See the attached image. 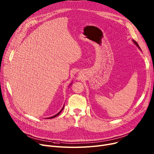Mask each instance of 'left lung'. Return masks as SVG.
Segmentation results:
<instances>
[{"mask_svg":"<svg viewBox=\"0 0 154 154\" xmlns=\"http://www.w3.org/2000/svg\"><path fill=\"white\" fill-rule=\"evenodd\" d=\"M133 42H134V44H135V45L137 46V47H138L139 48H140H140L139 45H138V44H137V42L135 41V40H133ZM140 50H141V49H140Z\"/></svg>","mask_w":154,"mask_h":154,"instance_id":"left-lung-1","label":"left lung"}]
</instances>
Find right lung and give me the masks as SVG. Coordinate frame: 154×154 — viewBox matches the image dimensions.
<instances>
[{
	"label": "right lung",
	"instance_id": "right-lung-1",
	"mask_svg": "<svg viewBox=\"0 0 154 154\" xmlns=\"http://www.w3.org/2000/svg\"><path fill=\"white\" fill-rule=\"evenodd\" d=\"M63 107H64V106L62 107V109H61V110L59 112V113H57V114H55V116H52V117H48V118H47V119H52V118H54V117H57V116H59V114H60V113L62 111V110L63 109Z\"/></svg>",
	"mask_w": 154,
	"mask_h": 154
}]
</instances>
